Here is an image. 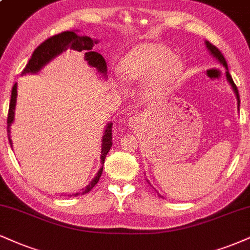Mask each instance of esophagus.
Returning <instances> with one entry per match:
<instances>
[{
    "mask_svg": "<svg viewBox=\"0 0 250 250\" xmlns=\"http://www.w3.org/2000/svg\"><path fill=\"white\" fill-rule=\"evenodd\" d=\"M137 121H138V120H137V117H131V119H130V122H129V125H135V123H137Z\"/></svg>",
    "mask_w": 250,
    "mask_h": 250,
    "instance_id": "obj_1",
    "label": "esophagus"
}]
</instances>
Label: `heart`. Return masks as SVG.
Wrapping results in <instances>:
<instances>
[{"label": "heart", "instance_id": "obj_1", "mask_svg": "<svg viewBox=\"0 0 250 250\" xmlns=\"http://www.w3.org/2000/svg\"><path fill=\"white\" fill-rule=\"evenodd\" d=\"M184 70L183 60L162 43L144 42L131 47L120 62V74L127 83H138L141 96L161 98L172 88Z\"/></svg>", "mask_w": 250, "mask_h": 250}]
</instances>
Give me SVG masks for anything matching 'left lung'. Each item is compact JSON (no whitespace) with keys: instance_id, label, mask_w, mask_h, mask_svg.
I'll use <instances>...</instances> for the list:
<instances>
[{"instance_id":"obj_1","label":"left lung","mask_w":250,"mask_h":250,"mask_svg":"<svg viewBox=\"0 0 250 250\" xmlns=\"http://www.w3.org/2000/svg\"><path fill=\"white\" fill-rule=\"evenodd\" d=\"M205 44H206V47H207V50L209 51V53H211V55L214 57V58L218 60L219 62H220V64L224 66L225 68H226V79H227V81H228V83H229V85L231 86V89H233V92L235 93V96H236V100H237V108H240V95H239V91H237V87H236V85L235 83H234V81H233V79H231V76L229 74V71H228V66H227V62H226V59H225V57L222 56V53L220 52V51H219V49L216 46H214V45L213 44H211L209 43V42H205Z\"/></svg>"}]
</instances>
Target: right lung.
<instances>
[{"label":"right lung","instance_id":"right-lung-1","mask_svg":"<svg viewBox=\"0 0 250 250\" xmlns=\"http://www.w3.org/2000/svg\"><path fill=\"white\" fill-rule=\"evenodd\" d=\"M98 39H92L88 36L83 35H78L74 31H64L62 34H58L56 36H52L49 39L43 42L34 51L31 58H30L29 62L26 64L25 68H24L22 74L21 76H25V74H35L38 73L45 65L49 64L52 59H55L57 56L62 55L64 51L67 49H72L79 51V52L85 53V60H87L89 66L95 67L96 71L101 74L102 77L106 78L107 73V65L106 60L104 59L100 53L93 51V46L95 44H98ZM16 100H17V83H15L13 86V91H11V98H10V104H9V113H8V120H7V130H8V138L9 143H10L11 148H13V143H11L10 138V127L13 125L14 119H15V107H16ZM112 128L113 123L109 122L107 123L106 129L104 131V136H102V144H101V167L99 169L98 173L95 174V177L91 180L88 185L86 186V188H83V193L85 194L87 192L92 190L94 186L98 184L99 179H100L102 170H104V163L106 156L112 148ZM80 193L73 194L74 197L79 195ZM71 197V195H70Z\"/></svg>","mask_w":250,"mask_h":250}]
</instances>
